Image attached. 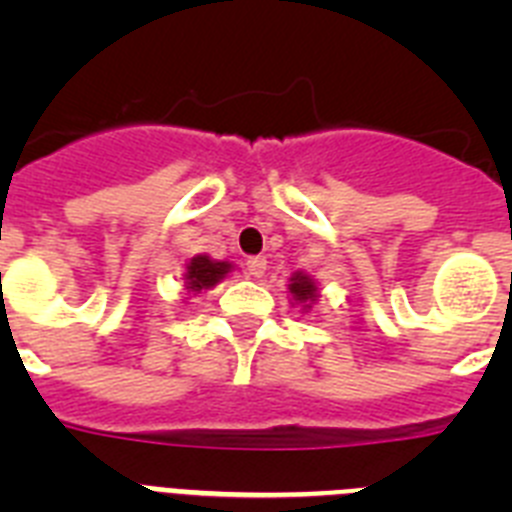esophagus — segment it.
<instances>
[{
	"instance_id": "esophagus-1",
	"label": "esophagus",
	"mask_w": 512,
	"mask_h": 512,
	"mask_svg": "<svg viewBox=\"0 0 512 512\" xmlns=\"http://www.w3.org/2000/svg\"><path fill=\"white\" fill-rule=\"evenodd\" d=\"M246 271L253 279H261L266 274V259L264 256H253V259L246 261Z\"/></svg>"
}]
</instances>
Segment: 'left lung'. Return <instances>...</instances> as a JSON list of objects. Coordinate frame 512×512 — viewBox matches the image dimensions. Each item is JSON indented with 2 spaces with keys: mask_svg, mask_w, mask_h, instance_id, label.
<instances>
[{
  "mask_svg": "<svg viewBox=\"0 0 512 512\" xmlns=\"http://www.w3.org/2000/svg\"><path fill=\"white\" fill-rule=\"evenodd\" d=\"M287 289H289V295H292V305H300L302 312L310 310L320 297L318 282H315L310 274H305V271H295V274L289 277Z\"/></svg>",
  "mask_w": 512,
  "mask_h": 512,
  "instance_id": "left-lung-1",
  "label": "left lung"
}]
</instances>
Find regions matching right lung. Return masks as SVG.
<instances>
[{"label": "right lung", "mask_w": 512, "mask_h": 512, "mask_svg": "<svg viewBox=\"0 0 512 512\" xmlns=\"http://www.w3.org/2000/svg\"><path fill=\"white\" fill-rule=\"evenodd\" d=\"M230 271H233V264H230V261H215L210 259L207 253H197V256H192V259L184 264V292H187L189 297L200 295L205 289H212L215 284L223 282Z\"/></svg>", "instance_id": "obj_1"}]
</instances>
